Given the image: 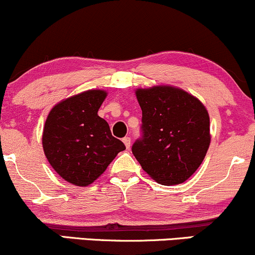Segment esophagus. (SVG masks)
Returning <instances> with one entry per match:
<instances>
[{
    "instance_id": "obj_1",
    "label": "esophagus",
    "mask_w": 255,
    "mask_h": 255,
    "mask_svg": "<svg viewBox=\"0 0 255 255\" xmlns=\"http://www.w3.org/2000/svg\"><path fill=\"white\" fill-rule=\"evenodd\" d=\"M122 141H124L126 147H127V148L130 147V137L129 136H125L124 139H122Z\"/></svg>"
}]
</instances>
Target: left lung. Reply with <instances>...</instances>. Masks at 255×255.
<instances>
[{
    "label": "left lung",
    "instance_id": "obj_1",
    "mask_svg": "<svg viewBox=\"0 0 255 255\" xmlns=\"http://www.w3.org/2000/svg\"><path fill=\"white\" fill-rule=\"evenodd\" d=\"M141 136L131 152L158 183L184 182L203 163L210 146V118L201 102L183 90L156 86L137 90Z\"/></svg>",
    "mask_w": 255,
    "mask_h": 255
}]
</instances>
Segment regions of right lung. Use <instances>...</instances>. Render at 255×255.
<instances>
[{
    "label": "right lung",
    "mask_w": 255,
    "mask_h": 255,
    "mask_svg": "<svg viewBox=\"0 0 255 255\" xmlns=\"http://www.w3.org/2000/svg\"><path fill=\"white\" fill-rule=\"evenodd\" d=\"M105 97L101 90L73 96L55 105L45 121L44 153L55 171L74 186H89L126 150L97 114Z\"/></svg>",
    "instance_id": "add662e5"
}]
</instances>
